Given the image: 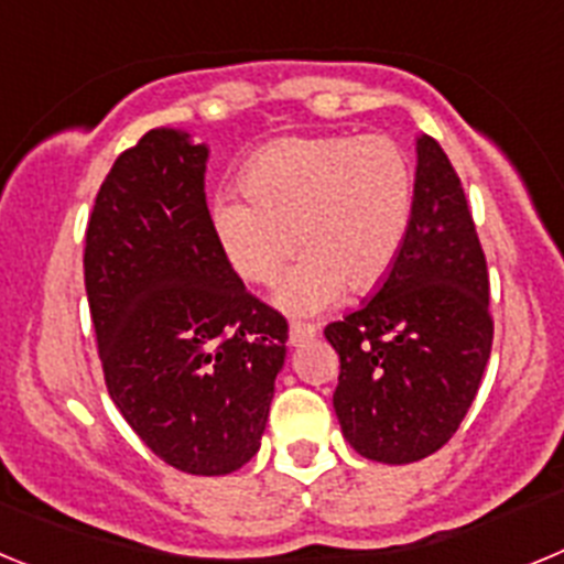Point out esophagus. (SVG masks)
I'll return each instance as SVG.
<instances>
[{
	"label": "esophagus",
	"mask_w": 564,
	"mask_h": 564,
	"mask_svg": "<svg viewBox=\"0 0 564 564\" xmlns=\"http://www.w3.org/2000/svg\"><path fill=\"white\" fill-rule=\"evenodd\" d=\"M318 327L316 325H305V322H293L291 325V347H302L305 341L316 338Z\"/></svg>",
	"instance_id": "esophagus-1"
}]
</instances>
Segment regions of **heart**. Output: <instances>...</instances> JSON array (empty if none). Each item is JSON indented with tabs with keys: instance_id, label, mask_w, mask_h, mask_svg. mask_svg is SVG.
I'll return each instance as SVG.
<instances>
[{
	"instance_id": "1",
	"label": "heart",
	"mask_w": 564,
	"mask_h": 564,
	"mask_svg": "<svg viewBox=\"0 0 564 564\" xmlns=\"http://www.w3.org/2000/svg\"><path fill=\"white\" fill-rule=\"evenodd\" d=\"M242 192L212 203L214 234L234 271L273 285L299 248L305 259L282 285L293 313L325 311L344 293H370L406 242L415 174L383 134L288 138L259 149Z\"/></svg>"
}]
</instances>
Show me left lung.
<instances>
[{"label": "left lung", "instance_id": "8db88e82", "mask_svg": "<svg viewBox=\"0 0 564 564\" xmlns=\"http://www.w3.org/2000/svg\"><path fill=\"white\" fill-rule=\"evenodd\" d=\"M344 437L378 463H412L449 443L491 356L488 268L455 166L417 138L412 220L381 291L325 327Z\"/></svg>", "mask_w": 564, "mask_h": 564}]
</instances>
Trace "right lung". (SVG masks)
<instances>
[{
  "instance_id": "obj_1",
  "label": "right lung",
  "mask_w": 564,
  "mask_h": 564,
  "mask_svg": "<svg viewBox=\"0 0 564 564\" xmlns=\"http://www.w3.org/2000/svg\"><path fill=\"white\" fill-rule=\"evenodd\" d=\"M206 161L174 129L118 154L89 214L84 285L123 421L169 466L212 477L259 452L288 322L234 273Z\"/></svg>"
}]
</instances>
